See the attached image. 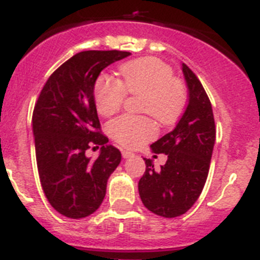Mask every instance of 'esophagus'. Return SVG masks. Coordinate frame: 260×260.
I'll list each match as a JSON object with an SVG mask.
<instances>
[{"instance_id": "1", "label": "esophagus", "mask_w": 260, "mask_h": 260, "mask_svg": "<svg viewBox=\"0 0 260 260\" xmlns=\"http://www.w3.org/2000/svg\"><path fill=\"white\" fill-rule=\"evenodd\" d=\"M121 155H123V158H131V156L133 155V153H131V151H127V150H124L123 151V153H121Z\"/></svg>"}]
</instances>
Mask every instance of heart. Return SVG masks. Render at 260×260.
<instances>
[{
	"label": "heart",
	"mask_w": 260,
	"mask_h": 260,
	"mask_svg": "<svg viewBox=\"0 0 260 260\" xmlns=\"http://www.w3.org/2000/svg\"><path fill=\"white\" fill-rule=\"evenodd\" d=\"M120 81L102 75L94 84L98 114L110 116L121 107L128 94L140 95L137 109L150 114L163 125L174 124L186 105L188 92L174 70L158 58L146 57L123 63ZM110 136L125 147H137L155 136V125L146 115H121L109 123Z\"/></svg>",
	"instance_id": "1"
}]
</instances>
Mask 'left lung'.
<instances>
[{
    "mask_svg": "<svg viewBox=\"0 0 260 260\" xmlns=\"http://www.w3.org/2000/svg\"><path fill=\"white\" fill-rule=\"evenodd\" d=\"M189 102L174 131L151 145L155 154L165 153L167 162L155 171L145 158L146 170L139 181V193L147 210L163 217L185 214L198 200L209 175L214 150L215 128L211 102L201 81L182 63Z\"/></svg>",
    "mask_w": 260,
    "mask_h": 260,
    "instance_id": "left-lung-1",
    "label": "left lung"
}]
</instances>
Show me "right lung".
I'll use <instances>...</instances> for the list:
<instances>
[{
  "label": "right lung",
  "mask_w": 260,
  "mask_h": 260,
  "mask_svg": "<svg viewBox=\"0 0 260 260\" xmlns=\"http://www.w3.org/2000/svg\"><path fill=\"white\" fill-rule=\"evenodd\" d=\"M129 51H80L60 64L35 104V149L40 181L53 209L81 219L101 206L107 180L121 160L119 149L107 145L94 104V84L109 64ZM102 144L97 159L85 151Z\"/></svg>",
  "instance_id": "add662e5"
}]
</instances>
